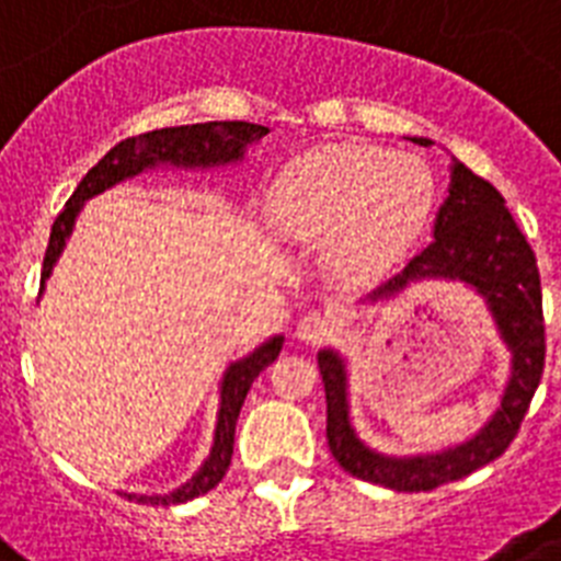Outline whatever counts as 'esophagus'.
<instances>
[{"mask_svg":"<svg viewBox=\"0 0 561 561\" xmlns=\"http://www.w3.org/2000/svg\"><path fill=\"white\" fill-rule=\"evenodd\" d=\"M328 334H331V320L320 311H308L302 320L296 322V336L305 343H320Z\"/></svg>","mask_w":561,"mask_h":561,"instance_id":"1","label":"esophagus"}]
</instances>
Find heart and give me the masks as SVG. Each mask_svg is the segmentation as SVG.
Instances as JSON below:
<instances>
[{
    "mask_svg": "<svg viewBox=\"0 0 561 561\" xmlns=\"http://www.w3.org/2000/svg\"><path fill=\"white\" fill-rule=\"evenodd\" d=\"M435 178L414 154L336 144L299 154L267 193V221L282 239L325 244L348 276H377L407 256L426 227Z\"/></svg>",
    "mask_w": 561,
    "mask_h": 561,
    "instance_id": "obj_1",
    "label": "heart"
}]
</instances>
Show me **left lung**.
<instances>
[{
  "mask_svg": "<svg viewBox=\"0 0 561 561\" xmlns=\"http://www.w3.org/2000/svg\"><path fill=\"white\" fill-rule=\"evenodd\" d=\"M414 140L421 147L432 144L426 138ZM421 279L463 282L484 296L502 340L513 354V368L502 407L476 438L435 455L389 458L368 449L357 438L348 417L345 363L336 352L322 348L317 359L325 383V438L331 455L354 478L389 486L398 493H426L495 461L518 435L545 368V317L536 256L510 209L504 207L502 193L458 161L453 163L449 198L435 218V241L368 299H389Z\"/></svg>",
  "mask_w": 561,
  "mask_h": 561,
  "instance_id": "1",
  "label": "left lung"
}]
</instances>
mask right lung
<instances>
[{
    "instance_id": "add662e5",
    "label": "right lung",
    "mask_w": 561,
    "mask_h": 561,
    "mask_svg": "<svg viewBox=\"0 0 561 561\" xmlns=\"http://www.w3.org/2000/svg\"><path fill=\"white\" fill-rule=\"evenodd\" d=\"M262 135H267V126H259V123H244V121H221V123H193V126H170V129H154L147 135H135V138L121 140L117 147L108 149L103 158H100L85 178L77 184L75 195L68 198L62 213L54 218L51 239H48V250H45L43 259V288L45 279L51 276L54 265H57L59 253L66 248V239L71 236V227H75V218L83 207V202H89L91 195L103 193L108 186L121 184L126 178L138 175L144 170H152V167H161V163H170V167H221V163H236L244 158V149L248 144L259 140ZM39 288V294H43ZM282 336H273L265 345H259L256 352L250 357L239 359L225 371V380H221V409H218V423H216V438H213V449H209L207 461L202 463V470L195 472L186 484H181L178 490L167 495H131V502L144 504H184L193 502L198 495L209 493L213 486L225 478L227 467L233 461V438H236V421H239L241 403L248 398L250 386L259 377V371H265L273 359L279 357L282 352Z\"/></svg>"
}]
</instances>
